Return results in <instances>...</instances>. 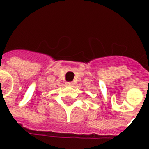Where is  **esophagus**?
<instances>
[{
  "label": "esophagus",
  "instance_id": "1",
  "mask_svg": "<svg viewBox=\"0 0 149 149\" xmlns=\"http://www.w3.org/2000/svg\"><path fill=\"white\" fill-rule=\"evenodd\" d=\"M66 84H67V85H69V86H72V85H73V83H72V82H66Z\"/></svg>",
  "mask_w": 149,
  "mask_h": 149
}]
</instances>
